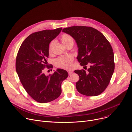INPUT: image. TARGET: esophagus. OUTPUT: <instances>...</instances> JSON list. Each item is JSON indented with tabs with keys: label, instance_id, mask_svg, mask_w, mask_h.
<instances>
[{
	"label": "esophagus",
	"instance_id": "1",
	"mask_svg": "<svg viewBox=\"0 0 132 132\" xmlns=\"http://www.w3.org/2000/svg\"><path fill=\"white\" fill-rule=\"evenodd\" d=\"M73 73V72L72 71H68V75H71Z\"/></svg>",
	"mask_w": 132,
	"mask_h": 132
}]
</instances>
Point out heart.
Instances as JSON below:
<instances>
[{
  "label": "heart",
  "instance_id": "heart-1",
  "mask_svg": "<svg viewBox=\"0 0 132 132\" xmlns=\"http://www.w3.org/2000/svg\"><path fill=\"white\" fill-rule=\"evenodd\" d=\"M61 42L65 46H67L70 42H74L73 38L70 35L66 33H64L61 36ZM54 44V41H52L49 44L48 51L49 53H51L52 51V48ZM74 60V58L71 55L61 56L57 58L55 60V65L56 67L63 68L69 69L71 67L72 64Z\"/></svg>",
  "mask_w": 132,
  "mask_h": 132
}]
</instances>
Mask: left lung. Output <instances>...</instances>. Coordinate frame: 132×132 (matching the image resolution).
<instances>
[{
  "mask_svg": "<svg viewBox=\"0 0 132 132\" xmlns=\"http://www.w3.org/2000/svg\"><path fill=\"white\" fill-rule=\"evenodd\" d=\"M76 41L77 57L81 66L90 65L86 72L75 70L80 77L76 83L78 92L87 96H96L108 86L115 69L114 55L110 43L102 33L92 27L73 26L63 29Z\"/></svg>",
  "mask_w": 132,
  "mask_h": 132,
  "instance_id": "obj_1",
  "label": "left lung"
}]
</instances>
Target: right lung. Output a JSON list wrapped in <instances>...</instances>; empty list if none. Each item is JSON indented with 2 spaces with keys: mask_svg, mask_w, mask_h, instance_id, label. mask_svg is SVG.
Here are the masks:
<instances>
[{
  "mask_svg": "<svg viewBox=\"0 0 132 132\" xmlns=\"http://www.w3.org/2000/svg\"><path fill=\"white\" fill-rule=\"evenodd\" d=\"M62 28L45 30L32 33L23 42L16 59V70L24 89L31 97L40 103H47L58 98L61 85L68 74L57 69L54 74L46 75L50 42L60 33Z\"/></svg>",
  "mask_w": 132,
  "mask_h": 132,
  "instance_id": "add662e5",
  "label": "right lung"
}]
</instances>
